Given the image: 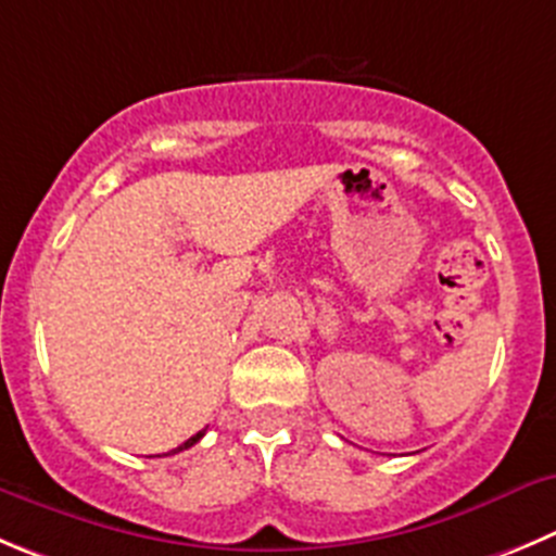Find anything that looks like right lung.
<instances>
[{
	"label": "right lung",
	"mask_w": 556,
	"mask_h": 556,
	"mask_svg": "<svg viewBox=\"0 0 556 556\" xmlns=\"http://www.w3.org/2000/svg\"><path fill=\"white\" fill-rule=\"evenodd\" d=\"M202 435H205V430H200V433H194V435H191L189 442H184V444H180V447H175V450H173V455H175V453H180V450H189L191 444H197V442H200Z\"/></svg>",
	"instance_id": "obj_1"
}]
</instances>
